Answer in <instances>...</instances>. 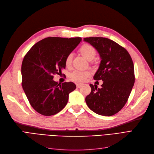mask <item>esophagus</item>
Returning <instances> with one entry per match:
<instances>
[{
  "label": "esophagus",
  "instance_id": "obj_1",
  "mask_svg": "<svg viewBox=\"0 0 154 154\" xmlns=\"http://www.w3.org/2000/svg\"><path fill=\"white\" fill-rule=\"evenodd\" d=\"M76 87H77V88H80L82 85H83V84H82V83H76Z\"/></svg>",
  "mask_w": 154,
  "mask_h": 154
}]
</instances>
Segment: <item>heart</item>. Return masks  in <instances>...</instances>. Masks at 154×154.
<instances>
[{"label":"heart","instance_id":"b5f03b06","mask_svg":"<svg viewBox=\"0 0 154 154\" xmlns=\"http://www.w3.org/2000/svg\"><path fill=\"white\" fill-rule=\"evenodd\" d=\"M80 53L86 59L89 61H91L94 58L96 54V51L94 48L90 44H85L81 46L79 49ZM73 55L72 53L69 54L65 60V63L67 67L71 66L72 63ZM90 75L89 72L88 71H75L71 74V80L75 82H83L85 80V78Z\"/></svg>","mask_w":154,"mask_h":154}]
</instances>
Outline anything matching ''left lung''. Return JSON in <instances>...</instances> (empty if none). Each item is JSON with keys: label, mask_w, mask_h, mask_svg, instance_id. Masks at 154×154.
Listing matches in <instances>:
<instances>
[{"label": "left lung", "mask_w": 154, "mask_h": 154, "mask_svg": "<svg viewBox=\"0 0 154 154\" xmlns=\"http://www.w3.org/2000/svg\"><path fill=\"white\" fill-rule=\"evenodd\" d=\"M99 53L101 62L94 76L101 88L90 84L85 101L94 112L105 116L118 113L127 103L135 82L134 67L128 51L114 41L103 37L83 38Z\"/></svg>", "instance_id": "left-lung-1"}]
</instances>
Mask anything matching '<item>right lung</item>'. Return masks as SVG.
Masks as SVG:
<instances>
[{
  "instance_id": "right-lung-1",
  "label": "right lung",
  "mask_w": 154,
  "mask_h": 154,
  "mask_svg": "<svg viewBox=\"0 0 154 154\" xmlns=\"http://www.w3.org/2000/svg\"><path fill=\"white\" fill-rule=\"evenodd\" d=\"M82 41L80 37H48L29 49L22 64V85L29 103L44 116L58 113L67 105L70 92L76 86L72 82L58 83L54 74L66 68L67 56Z\"/></svg>"
}]
</instances>
